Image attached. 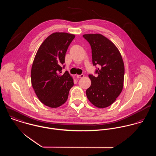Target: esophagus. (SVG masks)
<instances>
[{
  "instance_id": "obj_1",
  "label": "esophagus",
  "mask_w": 156,
  "mask_h": 156,
  "mask_svg": "<svg viewBox=\"0 0 156 156\" xmlns=\"http://www.w3.org/2000/svg\"><path fill=\"white\" fill-rule=\"evenodd\" d=\"M76 77H77V78H82V77H84V75H83V74H80V75H77Z\"/></svg>"
}]
</instances>
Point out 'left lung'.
Instances as JSON below:
<instances>
[{"instance_id": "8db88e82", "label": "left lung", "mask_w": 156, "mask_h": 156, "mask_svg": "<svg viewBox=\"0 0 156 156\" xmlns=\"http://www.w3.org/2000/svg\"><path fill=\"white\" fill-rule=\"evenodd\" d=\"M92 49L93 66L97 76L89 74L91 85L86 94L89 101L98 108L111 106L121 94L124 85V64L118 48L99 34H85Z\"/></svg>"}]
</instances>
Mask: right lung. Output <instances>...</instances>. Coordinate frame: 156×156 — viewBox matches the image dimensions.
I'll return each instance as SVG.
<instances>
[{
  "instance_id": "obj_1",
  "label": "right lung",
  "mask_w": 156,
  "mask_h": 156,
  "mask_svg": "<svg viewBox=\"0 0 156 156\" xmlns=\"http://www.w3.org/2000/svg\"><path fill=\"white\" fill-rule=\"evenodd\" d=\"M75 35L66 32H55L49 35L39 47L31 69V82L38 99L47 106L56 108L64 104L70 89L73 77L65 66L67 49Z\"/></svg>"
}]
</instances>
